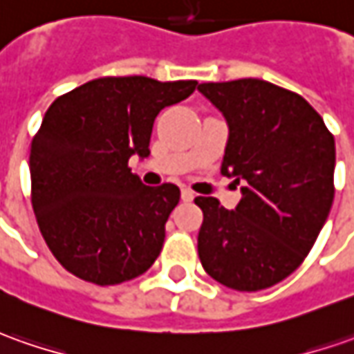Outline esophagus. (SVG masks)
Masks as SVG:
<instances>
[{
    "instance_id": "obj_1",
    "label": "esophagus",
    "mask_w": 354,
    "mask_h": 354,
    "mask_svg": "<svg viewBox=\"0 0 354 354\" xmlns=\"http://www.w3.org/2000/svg\"><path fill=\"white\" fill-rule=\"evenodd\" d=\"M194 197H196V194H194L189 187H182V199H184V201H192Z\"/></svg>"
}]
</instances>
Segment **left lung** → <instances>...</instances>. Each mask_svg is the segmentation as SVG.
Listing matches in <instances>:
<instances>
[{
	"instance_id": "8db88e82",
	"label": "left lung",
	"mask_w": 354,
	"mask_h": 354,
	"mask_svg": "<svg viewBox=\"0 0 354 354\" xmlns=\"http://www.w3.org/2000/svg\"><path fill=\"white\" fill-rule=\"evenodd\" d=\"M197 91L227 120L221 172L242 192L234 211L217 197H196L201 266L234 290L273 287L304 261L328 221L333 136L302 96L261 79L201 83Z\"/></svg>"
}]
</instances>
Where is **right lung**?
Here are the masks:
<instances>
[{
  "instance_id": "1",
  "label": "right lung",
  "mask_w": 354,
  "mask_h": 354,
  "mask_svg": "<svg viewBox=\"0 0 354 354\" xmlns=\"http://www.w3.org/2000/svg\"><path fill=\"white\" fill-rule=\"evenodd\" d=\"M197 81L100 77L57 96L30 145V197L54 258L100 287L155 263L180 201L174 184L145 186L127 167L149 157L155 118Z\"/></svg>"
}]
</instances>
